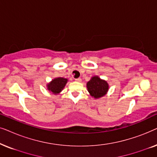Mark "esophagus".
<instances>
[{
	"mask_svg": "<svg viewBox=\"0 0 157 157\" xmlns=\"http://www.w3.org/2000/svg\"><path fill=\"white\" fill-rule=\"evenodd\" d=\"M75 81H77V82H81V78H76V79H75Z\"/></svg>",
	"mask_w": 157,
	"mask_h": 157,
	"instance_id": "esophagus-1",
	"label": "esophagus"
}]
</instances>
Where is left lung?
<instances>
[{
	"instance_id": "obj_1",
	"label": "left lung",
	"mask_w": 157,
	"mask_h": 157,
	"mask_svg": "<svg viewBox=\"0 0 157 157\" xmlns=\"http://www.w3.org/2000/svg\"><path fill=\"white\" fill-rule=\"evenodd\" d=\"M86 86L90 94L96 98L104 96L109 89V84L106 81L101 80L98 76L92 77L86 83Z\"/></svg>"
}]
</instances>
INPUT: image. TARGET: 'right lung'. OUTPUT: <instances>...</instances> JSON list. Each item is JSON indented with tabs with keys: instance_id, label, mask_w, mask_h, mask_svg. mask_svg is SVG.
Listing matches in <instances>:
<instances>
[{
	"instance_id": "obj_1",
	"label": "right lung",
	"mask_w": 157,
	"mask_h": 157,
	"mask_svg": "<svg viewBox=\"0 0 157 157\" xmlns=\"http://www.w3.org/2000/svg\"><path fill=\"white\" fill-rule=\"evenodd\" d=\"M67 79L64 78H56L48 84V89L53 94H57L61 92L67 83Z\"/></svg>"
}]
</instances>
